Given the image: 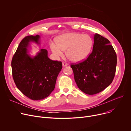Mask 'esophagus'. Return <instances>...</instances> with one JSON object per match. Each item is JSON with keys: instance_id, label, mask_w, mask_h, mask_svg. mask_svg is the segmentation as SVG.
I'll return each instance as SVG.
<instances>
[{"instance_id": "34e87169", "label": "esophagus", "mask_w": 131, "mask_h": 131, "mask_svg": "<svg viewBox=\"0 0 131 131\" xmlns=\"http://www.w3.org/2000/svg\"><path fill=\"white\" fill-rule=\"evenodd\" d=\"M62 65H63V67H65V66H67L68 65V64H67L66 62H63Z\"/></svg>"}]
</instances>
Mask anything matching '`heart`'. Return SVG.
Instances as JSON below:
<instances>
[{
	"label": "heart",
	"instance_id": "1",
	"mask_svg": "<svg viewBox=\"0 0 131 131\" xmlns=\"http://www.w3.org/2000/svg\"><path fill=\"white\" fill-rule=\"evenodd\" d=\"M55 42L56 44H51V50L56 57H61L63 51L66 50L67 58L74 62L84 60L89 54L93 46V40L90 36L74 32L59 36Z\"/></svg>",
	"mask_w": 131,
	"mask_h": 131
}]
</instances>
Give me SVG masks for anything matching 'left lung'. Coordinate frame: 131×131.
Here are the masks:
<instances>
[{
	"mask_svg": "<svg viewBox=\"0 0 131 131\" xmlns=\"http://www.w3.org/2000/svg\"><path fill=\"white\" fill-rule=\"evenodd\" d=\"M110 44L107 38L95 34L93 51L87 59L71 64L78 87L86 94L93 95L102 92L113 81L117 55Z\"/></svg>",
	"mask_w": 131,
	"mask_h": 131,
	"instance_id": "left-lung-1",
	"label": "left lung"
}]
</instances>
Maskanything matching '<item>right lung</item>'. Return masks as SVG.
I'll return each instance as SVG.
<instances>
[{"mask_svg":"<svg viewBox=\"0 0 131 131\" xmlns=\"http://www.w3.org/2000/svg\"><path fill=\"white\" fill-rule=\"evenodd\" d=\"M40 38L38 35L25 37L18 45L11 62L16 86L34 101L43 100L50 95L62 68V62L50 60L46 49H40L35 57L27 54L30 43L39 45Z\"/></svg>","mask_w":131,"mask_h":131,"instance_id":"add662e5","label":"right lung"}]
</instances>
